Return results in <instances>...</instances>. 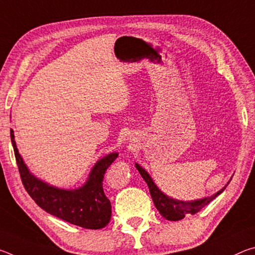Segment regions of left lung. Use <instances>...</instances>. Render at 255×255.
<instances>
[{
    "label": "left lung",
    "instance_id": "1",
    "mask_svg": "<svg viewBox=\"0 0 255 255\" xmlns=\"http://www.w3.org/2000/svg\"><path fill=\"white\" fill-rule=\"evenodd\" d=\"M136 169L139 171L140 175L143 176V179L146 181V183H147L150 196H152V199L154 201L155 207H156V209L159 211V214H161L164 218L169 219V221L176 222L184 218L187 215L197 214L198 211H200L205 206L208 205L211 200H214L218 195H221V193L224 191V189H225V188L222 189L221 191L215 193L214 196L204 198V199H200V200L190 201V202L174 200L164 195L161 190L155 185L152 178H150L149 174L143 169V167L136 164Z\"/></svg>",
    "mask_w": 255,
    "mask_h": 255
}]
</instances>
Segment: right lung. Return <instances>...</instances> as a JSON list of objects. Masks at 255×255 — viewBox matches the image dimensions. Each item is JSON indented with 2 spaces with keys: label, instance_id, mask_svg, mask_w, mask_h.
<instances>
[{
  "label": "right lung",
  "instance_id": "1",
  "mask_svg": "<svg viewBox=\"0 0 255 255\" xmlns=\"http://www.w3.org/2000/svg\"><path fill=\"white\" fill-rule=\"evenodd\" d=\"M10 136L23 187L40 208L73 225L89 230L107 226L111 218V204L103 192L102 181L107 169L117 158V153H111L100 159L83 187L64 190L42 182L30 173L16 148L12 129Z\"/></svg>",
  "mask_w": 255,
  "mask_h": 255
}]
</instances>
